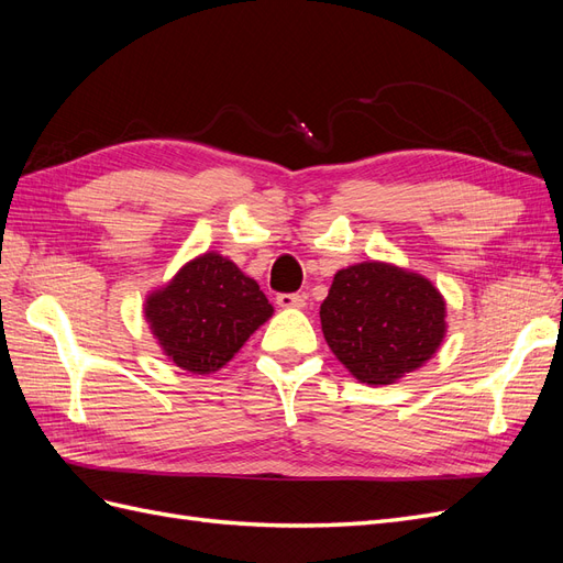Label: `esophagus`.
<instances>
[{
	"mask_svg": "<svg viewBox=\"0 0 563 563\" xmlns=\"http://www.w3.org/2000/svg\"><path fill=\"white\" fill-rule=\"evenodd\" d=\"M277 305H279V308L300 310V308H305V296L302 294H279Z\"/></svg>",
	"mask_w": 563,
	"mask_h": 563,
	"instance_id": "34e87169",
	"label": "esophagus"
}]
</instances>
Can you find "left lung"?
Listing matches in <instances>:
<instances>
[{
    "mask_svg": "<svg viewBox=\"0 0 563 563\" xmlns=\"http://www.w3.org/2000/svg\"><path fill=\"white\" fill-rule=\"evenodd\" d=\"M319 317L338 362L368 385L420 368L446 335V302L432 282L378 261L338 269Z\"/></svg>",
    "mask_w": 563,
    "mask_h": 563,
    "instance_id": "obj_1",
    "label": "left lung"
}]
</instances>
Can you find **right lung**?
I'll list each match as a JSON object with an SVG mask.
<instances>
[{
  "instance_id": "obj_1",
  "label": "right lung",
  "mask_w": 563,
  "mask_h": 563,
  "mask_svg": "<svg viewBox=\"0 0 563 563\" xmlns=\"http://www.w3.org/2000/svg\"><path fill=\"white\" fill-rule=\"evenodd\" d=\"M272 312L261 286L220 253L183 265L145 300V319L164 354L199 376L223 368Z\"/></svg>"
}]
</instances>
